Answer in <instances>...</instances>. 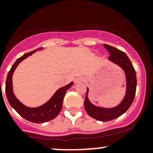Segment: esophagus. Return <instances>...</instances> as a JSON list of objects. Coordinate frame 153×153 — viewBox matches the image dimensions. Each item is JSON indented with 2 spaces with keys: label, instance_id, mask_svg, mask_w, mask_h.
Here are the masks:
<instances>
[{
  "label": "esophagus",
  "instance_id": "obj_1",
  "mask_svg": "<svg viewBox=\"0 0 153 153\" xmlns=\"http://www.w3.org/2000/svg\"><path fill=\"white\" fill-rule=\"evenodd\" d=\"M84 81L83 78L81 77H78V78H76L75 79V83H78V82H81V81Z\"/></svg>",
  "mask_w": 153,
  "mask_h": 153
}]
</instances>
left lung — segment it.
Masks as SVG:
<instances>
[{
  "instance_id": "8db88e82",
  "label": "left lung",
  "mask_w": 153,
  "mask_h": 153,
  "mask_svg": "<svg viewBox=\"0 0 153 153\" xmlns=\"http://www.w3.org/2000/svg\"><path fill=\"white\" fill-rule=\"evenodd\" d=\"M104 47L110 54L109 56V60L119 65L124 70L126 78V95L122 102L115 107L111 109L98 107L91 104L88 99L89 89L87 88L85 101H84V107L88 115L92 118L98 121H108L118 118L123 115L132 104L136 92L137 78L135 69L130 60L124 52L107 44H104Z\"/></svg>"
}]
</instances>
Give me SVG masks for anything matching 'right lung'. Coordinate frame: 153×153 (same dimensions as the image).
Instances as JSON below:
<instances>
[{
	"label": "right lung",
	"mask_w": 153,
	"mask_h": 153,
	"mask_svg": "<svg viewBox=\"0 0 153 153\" xmlns=\"http://www.w3.org/2000/svg\"><path fill=\"white\" fill-rule=\"evenodd\" d=\"M42 48H38V49H42ZM37 49L32 51V52H28V53L24 54L23 56L18 58L15 64L12 65V68L9 72L8 75H7V81H6V95H7V98L8 99L9 103L24 118H25L27 121H30L32 123H44L47 122V121H51V120L54 119L56 118L58 115V114L61 112V109H62L63 105V101H64V98L66 95V92L71 87V86L73 85V82H71L68 85L64 86V87L60 88L59 89L55 92L53 96L47 101L46 104L44 105L38 106L36 108H29L27 106H24V104H21L19 101L16 98L13 93V90H12V75L18 67V64L25 59L26 58L29 56V55H32V53L36 52Z\"/></svg>",
	"instance_id": "right-lung-1"
}]
</instances>
